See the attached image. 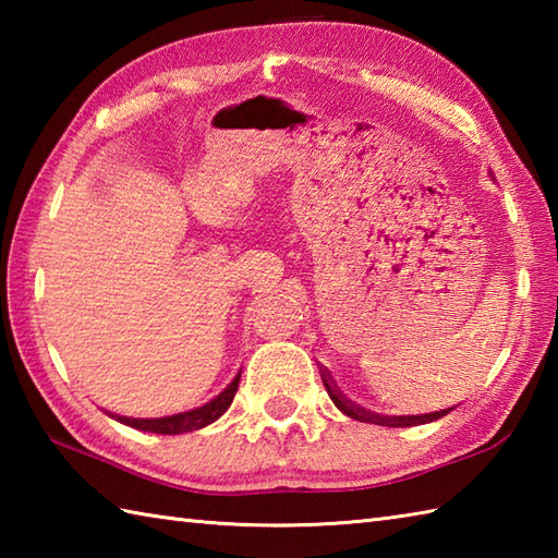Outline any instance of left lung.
<instances>
[{
    "label": "left lung",
    "instance_id": "left-lung-1",
    "mask_svg": "<svg viewBox=\"0 0 558 558\" xmlns=\"http://www.w3.org/2000/svg\"><path fill=\"white\" fill-rule=\"evenodd\" d=\"M324 386L328 390L330 400L336 402V408L340 412H345L348 417L357 420V422H372V424H381V426H414V424H426V422H434V420H441L444 414H448L453 408L441 410V412H432V414H414V417H386V414H374V412H366L364 408H357L354 402L342 398V393H338L333 381H330L328 374H324Z\"/></svg>",
    "mask_w": 558,
    "mask_h": 558
}]
</instances>
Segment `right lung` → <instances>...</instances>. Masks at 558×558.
Masks as SVG:
<instances>
[{
	"label": "right lung",
	"mask_w": 558,
	"mask_h": 558,
	"mask_svg": "<svg viewBox=\"0 0 558 558\" xmlns=\"http://www.w3.org/2000/svg\"><path fill=\"white\" fill-rule=\"evenodd\" d=\"M240 376H242V372L234 376V381L228 388H225L218 398H213L210 402H206V405L198 408V410L172 414V417H160V420H132V417H117V420H120L126 426H134V429L153 432V434L196 432V429H201V426H208L210 422H216L220 414L232 405L236 386H240Z\"/></svg>",
	"instance_id": "1"
}]
</instances>
